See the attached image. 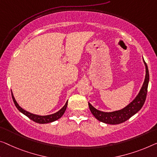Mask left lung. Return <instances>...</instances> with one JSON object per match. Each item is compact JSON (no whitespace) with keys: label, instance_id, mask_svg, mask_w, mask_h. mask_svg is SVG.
<instances>
[{"label":"left lung","instance_id":"obj_1","mask_svg":"<svg viewBox=\"0 0 157 157\" xmlns=\"http://www.w3.org/2000/svg\"><path fill=\"white\" fill-rule=\"evenodd\" d=\"M144 63L146 67V75L143 85H142L138 95L127 106L123 109L119 110V111L109 112L108 113V112H103L96 109L94 107H93L89 103V107H90L91 112H92L94 116L98 121L104 123L111 124V125L120 124L128 120V119L131 118L133 115H135V113H137L142 109L146 100L147 88H148V83L149 79L148 67H147V63L144 60Z\"/></svg>","mask_w":157,"mask_h":157}]
</instances>
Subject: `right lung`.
Listing matches in <instances>:
<instances>
[{
    "mask_svg": "<svg viewBox=\"0 0 157 157\" xmlns=\"http://www.w3.org/2000/svg\"><path fill=\"white\" fill-rule=\"evenodd\" d=\"M11 94H12V97H13L14 104H15V106L17 107V109L19 110V111H20L21 113H22L23 114H24V115L27 116L28 118L31 119V120L34 121V122L41 123V124L51 123L56 120H58V119H59L60 117L63 115V113H65V110H66V108H67V101L66 104H65V106L63 107L61 109L59 110V111H58V112H56V113H55L51 114V115H48V116L35 115V114L29 113V112L25 111V110L21 108V107L18 105L17 101H15V99L13 97V93H12V92H11Z\"/></svg>",
    "mask_w": 157,
    "mask_h": 157,
    "instance_id": "right-lung-1",
    "label": "right lung"
}]
</instances>
